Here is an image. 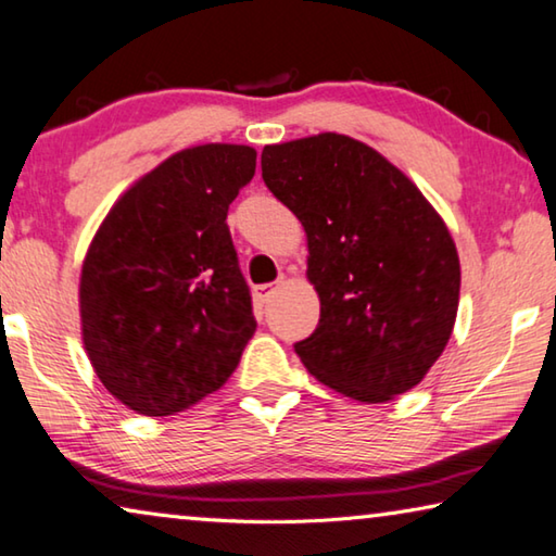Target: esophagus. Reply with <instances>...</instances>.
<instances>
[{"label": "esophagus", "mask_w": 556, "mask_h": 556, "mask_svg": "<svg viewBox=\"0 0 556 556\" xmlns=\"http://www.w3.org/2000/svg\"><path fill=\"white\" fill-rule=\"evenodd\" d=\"M276 293V286H270V283H266V286H256L253 288V298L258 300V303H268L270 300V295Z\"/></svg>", "instance_id": "1"}]
</instances>
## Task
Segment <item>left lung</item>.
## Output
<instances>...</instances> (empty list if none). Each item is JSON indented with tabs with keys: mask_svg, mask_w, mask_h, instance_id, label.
<instances>
[{
	"mask_svg": "<svg viewBox=\"0 0 556 556\" xmlns=\"http://www.w3.org/2000/svg\"><path fill=\"white\" fill-rule=\"evenodd\" d=\"M263 181L303 224L320 323L295 352L340 394L384 404L421 384L451 340L460 261L441 214L402 169L350 135L261 152Z\"/></svg>",
	"mask_w": 556,
	"mask_h": 556,
	"instance_id": "8db88e82",
	"label": "left lung"
}]
</instances>
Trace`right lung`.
<instances>
[{
  "instance_id": "right-lung-1",
  "label": "right lung",
  "mask_w": 556,
  "mask_h": 556,
  "mask_svg": "<svg viewBox=\"0 0 556 556\" xmlns=\"http://www.w3.org/2000/svg\"><path fill=\"white\" fill-rule=\"evenodd\" d=\"M256 172L249 144L179 150L132 181L90 241L80 340L96 377L142 416L222 389L256 332L226 214Z\"/></svg>"
}]
</instances>
